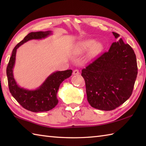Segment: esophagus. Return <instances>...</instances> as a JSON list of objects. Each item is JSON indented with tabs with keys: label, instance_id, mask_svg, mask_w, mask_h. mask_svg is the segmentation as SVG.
Masks as SVG:
<instances>
[{
	"label": "esophagus",
	"instance_id": "esophagus-1",
	"mask_svg": "<svg viewBox=\"0 0 146 146\" xmlns=\"http://www.w3.org/2000/svg\"><path fill=\"white\" fill-rule=\"evenodd\" d=\"M80 73H79V71L78 70H75L73 71V75H79Z\"/></svg>",
	"mask_w": 146,
	"mask_h": 146
}]
</instances>
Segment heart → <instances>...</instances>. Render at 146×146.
<instances>
[{
  "label": "heart",
  "mask_w": 146,
  "mask_h": 146,
  "mask_svg": "<svg viewBox=\"0 0 146 146\" xmlns=\"http://www.w3.org/2000/svg\"><path fill=\"white\" fill-rule=\"evenodd\" d=\"M90 49L88 57L93 58L97 56L104 49V44L101 42H95L94 39H86L76 44V50L79 52H85Z\"/></svg>",
  "instance_id": "obj_1"
}]
</instances>
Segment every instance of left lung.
I'll use <instances>...</instances> for the list:
<instances>
[{"label":"left lung","instance_id":"8db88e82","mask_svg":"<svg viewBox=\"0 0 146 146\" xmlns=\"http://www.w3.org/2000/svg\"><path fill=\"white\" fill-rule=\"evenodd\" d=\"M112 33L116 39L120 36ZM82 71L90 105L98 110H112L132 95L137 75L136 56L120 38Z\"/></svg>","mask_w":146,"mask_h":146}]
</instances>
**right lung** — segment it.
I'll list each match as a JSON object with an SVG mask.
<instances>
[{
    "label": "right lung",
    "instance_id": "1",
    "mask_svg": "<svg viewBox=\"0 0 146 146\" xmlns=\"http://www.w3.org/2000/svg\"><path fill=\"white\" fill-rule=\"evenodd\" d=\"M52 35V31L32 32L15 46L7 67V76L9 91L17 102L25 109L33 112L47 111L52 109L58 103L56 97L61 83L71 75L72 70L58 71L51 73L42 84L36 90L21 88L14 79L13 68L17 49L24 43L32 39H41Z\"/></svg>",
    "mask_w": 146,
    "mask_h": 146
}]
</instances>
